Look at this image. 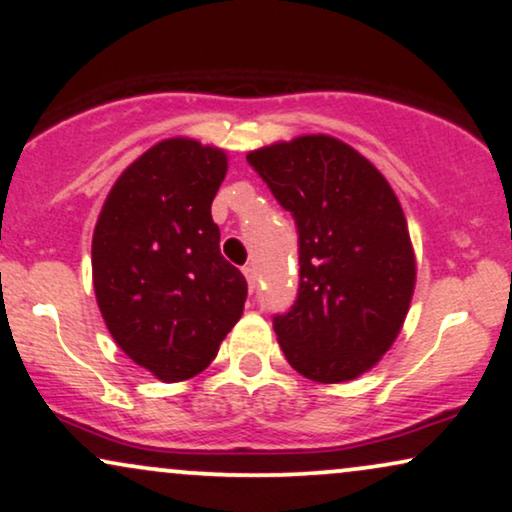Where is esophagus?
<instances>
[{
    "mask_svg": "<svg viewBox=\"0 0 512 512\" xmlns=\"http://www.w3.org/2000/svg\"><path fill=\"white\" fill-rule=\"evenodd\" d=\"M243 274H245V281H248L250 290H255L257 288V271H255V267H252V264H245Z\"/></svg>",
    "mask_w": 512,
    "mask_h": 512,
    "instance_id": "34e87169",
    "label": "esophagus"
}]
</instances>
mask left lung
Wrapping results in <instances>:
<instances>
[{
    "label": "left lung",
    "mask_w": 512,
    "mask_h": 512,
    "mask_svg": "<svg viewBox=\"0 0 512 512\" xmlns=\"http://www.w3.org/2000/svg\"><path fill=\"white\" fill-rule=\"evenodd\" d=\"M248 163L297 226L300 288L274 331L316 383L359 378L392 347L416 286L406 217L371 160L326 134L257 148Z\"/></svg>",
    "instance_id": "1"
}]
</instances>
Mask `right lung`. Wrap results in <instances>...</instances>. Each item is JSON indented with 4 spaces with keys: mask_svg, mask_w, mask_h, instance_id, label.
Returning a JSON list of instances; mask_svg holds the SVG:
<instances>
[{
    "mask_svg": "<svg viewBox=\"0 0 512 512\" xmlns=\"http://www.w3.org/2000/svg\"><path fill=\"white\" fill-rule=\"evenodd\" d=\"M224 174L222 148L165 139L120 174L96 222L103 321L122 352L163 383L208 368L243 314L248 283L219 252L210 212Z\"/></svg>",
    "mask_w": 512,
    "mask_h": 512,
    "instance_id": "add662e5",
    "label": "right lung"
}]
</instances>
